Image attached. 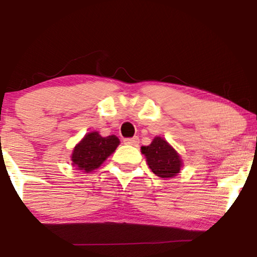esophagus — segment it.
I'll list each match as a JSON object with an SVG mask.
<instances>
[{"mask_svg":"<svg viewBox=\"0 0 257 257\" xmlns=\"http://www.w3.org/2000/svg\"><path fill=\"white\" fill-rule=\"evenodd\" d=\"M123 143H124L125 145H131V146H138V145H139V138H138V137H134V138L124 139V140H123Z\"/></svg>","mask_w":257,"mask_h":257,"instance_id":"34e87169","label":"esophagus"}]
</instances>
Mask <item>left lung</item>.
I'll list each match as a JSON object with an SVG mask.
<instances>
[{"label":"left lung","instance_id":"8db88e82","mask_svg":"<svg viewBox=\"0 0 257 257\" xmlns=\"http://www.w3.org/2000/svg\"><path fill=\"white\" fill-rule=\"evenodd\" d=\"M147 164L159 178L170 179L176 176L182 168V159L166 139L156 137L149 146L141 147Z\"/></svg>","mask_w":257,"mask_h":257}]
</instances>
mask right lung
Here are the masks:
<instances>
[{"mask_svg": "<svg viewBox=\"0 0 257 257\" xmlns=\"http://www.w3.org/2000/svg\"><path fill=\"white\" fill-rule=\"evenodd\" d=\"M119 145L116 135L101 137L99 132H90L75 146L71 155V164L84 173L94 172L101 166Z\"/></svg>", "mask_w": 257, "mask_h": 257, "instance_id": "obj_1", "label": "right lung"}]
</instances>
